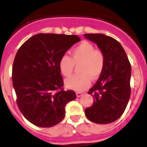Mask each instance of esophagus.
Masks as SVG:
<instances>
[{
  "label": "esophagus",
  "instance_id": "34e87169",
  "mask_svg": "<svg viewBox=\"0 0 147 147\" xmlns=\"http://www.w3.org/2000/svg\"><path fill=\"white\" fill-rule=\"evenodd\" d=\"M82 94H82V92H76V96H77V97H80Z\"/></svg>",
  "mask_w": 147,
  "mask_h": 147
}]
</instances>
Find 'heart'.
I'll return each mask as SVG.
<instances>
[{"label": "heart", "mask_w": 147, "mask_h": 147, "mask_svg": "<svg viewBox=\"0 0 147 147\" xmlns=\"http://www.w3.org/2000/svg\"><path fill=\"white\" fill-rule=\"evenodd\" d=\"M80 74L65 80V86L76 91H82L91 84V78L96 80L101 75L105 67V56L100 50L88 41H82L72 50L71 57L64 55L59 61V68L65 77L72 74L74 65H78Z\"/></svg>", "instance_id": "obj_1"}]
</instances>
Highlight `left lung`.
<instances>
[{"label":"left lung","instance_id":"obj_1","mask_svg":"<svg viewBox=\"0 0 147 147\" xmlns=\"http://www.w3.org/2000/svg\"><path fill=\"white\" fill-rule=\"evenodd\" d=\"M84 36L98 46L105 56V67L88 93L94 99L86 116L95 123H110L123 115L130 94L131 65L124 49L116 39L104 34Z\"/></svg>","mask_w":147,"mask_h":147}]
</instances>
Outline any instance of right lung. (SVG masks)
Masks as SVG:
<instances>
[{"mask_svg":"<svg viewBox=\"0 0 147 147\" xmlns=\"http://www.w3.org/2000/svg\"><path fill=\"white\" fill-rule=\"evenodd\" d=\"M80 41L76 35L39 33L18 49L12 65V85L18 107L25 118L39 127H51L63 120L65 106L76 93L64 91L59 61Z\"/></svg>","mask_w":147,"mask_h":147,"instance_id":"1","label":"right lung"}]
</instances>
